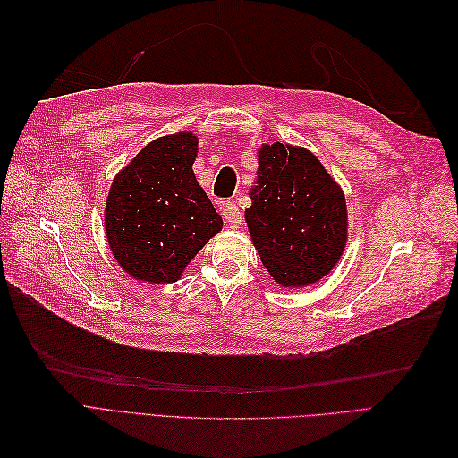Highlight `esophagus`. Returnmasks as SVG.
I'll return each instance as SVG.
<instances>
[{
	"label": "esophagus",
	"mask_w": 458,
	"mask_h": 458,
	"mask_svg": "<svg viewBox=\"0 0 458 458\" xmlns=\"http://www.w3.org/2000/svg\"><path fill=\"white\" fill-rule=\"evenodd\" d=\"M221 214H224L225 221L231 227H237L242 221V214L239 210V206L234 202H224L221 204Z\"/></svg>",
	"instance_id": "1"
}]
</instances>
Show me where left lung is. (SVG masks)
Masks as SVG:
<instances>
[{"label": "left lung", "mask_w": 458, "mask_h": 458, "mask_svg": "<svg viewBox=\"0 0 458 458\" xmlns=\"http://www.w3.org/2000/svg\"><path fill=\"white\" fill-rule=\"evenodd\" d=\"M248 197L246 225L276 284L310 286L335 269L348 242V206L311 150L279 141L261 145Z\"/></svg>", "instance_id": "8db88e82"}]
</instances>
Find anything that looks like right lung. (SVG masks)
<instances>
[{
  "label": "right lung",
  "instance_id": "right-lung-1",
  "mask_svg": "<svg viewBox=\"0 0 458 458\" xmlns=\"http://www.w3.org/2000/svg\"><path fill=\"white\" fill-rule=\"evenodd\" d=\"M197 155L199 137L192 131L164 135L113 179L105 233L110 252L131 279L175 283L224 227L192 172Z\"/></svg>",
  "mask_w": 458,
  "mask_h": 458
}]
</instances>
